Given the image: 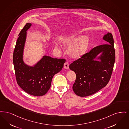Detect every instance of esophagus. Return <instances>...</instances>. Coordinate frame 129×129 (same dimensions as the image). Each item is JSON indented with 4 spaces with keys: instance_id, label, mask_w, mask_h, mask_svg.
<instances>
[{
    "instance_id": "obj_1",
    "label": "esophagus",
    "mask_w": 129,
    "mask_h": 129,
    "mask_svg": "<svg viewBox=\"0 0 129 129\" xmlns=\"http://www.w3.org/2000/svg\"><path fill=\"white\" fill-rule=\"evenodd\" d=\"M64 68L65 69H68L69 68V63L68 62H66L64 63Z\"/></svg>"
}]
</instances>
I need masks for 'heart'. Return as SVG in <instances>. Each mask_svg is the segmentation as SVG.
<instances>
[{
	"label": "heart",
	"mask_w": 129,
	"mask_h": 129,
	"mask_svg": "<svg viewBox=\"0 0 129 129\" xmlns=\"http://www.w3.org/2000/svg\"><path fill=\"white\" fill-rule=\"evenodd\" d=\"M89 39L88 37L81 38L80 36L74 35L63 40L64 45L70 46L68 48L69 53L74 57L82 55L87 50L89 45Z\"/></svg>",
	"instance_id": "b5f03b06"
}]
</instances>
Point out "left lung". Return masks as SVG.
<instances>
[{
  "label": "left lung",
  "instance_id": "1",
  "mask_svg": "<svg viewBox=\"0 0 129 129\" xmlns=\"http://www.w3.org/2000/svg\"><path fill=\"white\" fill-rule=\"evenodd\" d=\"M103 39L108 44L95 47L69 66L70 69L76 74L73 91L79 96L95 93L105 87L111 78L115 61L112 34L108 32ZM100 53L101 55L97 57Z\"/></svg>",
  "mask_w": 129,
  "mask_h": 129
}]
</instances>
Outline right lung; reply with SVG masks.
<instances>
[{
  "instance_id": "1",
  "label": "right lung",
  "mask_w": 129,
  "mask_h": 129,
  "mask_svg": "<svg viewBox=\"0 0 129 129\" xmlns=\"http://www.w3.org/2000/svg\"><path fill=\"white\" fill-rule=\"evenodd\" d=\"M27 23L19 34L13 55L16 79L19 86L30 95H45L50 89L53 77L59 72L66 62L64 59L43 56L33 67L23 61V49L26 39V31L31 26Z\"/></svg>"
}]
</instances>
